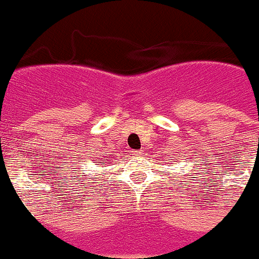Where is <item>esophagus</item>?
I'll return each mask as SVG.
<instances>
[{
	"label": "esophagus",
	"instance_id": "esophagus-1",
	"mask_svg": "<svg viewBox=\"0 0 259 259\" xmlns=\"http://www.w3.org/2000/svg\"><path fill=\"white\" fill-rule=\"evenodd\" d=\"M134 155H135V156H141V152H140V151H135Z\"/></svg>",
	"mask_w": 259,
	"mask_h": 259
}]
</instances>
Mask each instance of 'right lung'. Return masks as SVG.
<instances>
[{
	"label": "right lung",
	"mask_w": 259,
	"mask_h": 259,
	"mask_svg": "<svg viewBox=\"0 0 259 259\" xmlns=\"http://www.w3.org/2000/svg\"><path fill=\"white\" fill-rule=\"evenodd\" d=\"M103 156H104V155H103ZM103 160H104V161H105V160H108V157L104 156V159H103Z\"/></svg>",
	"instance_id": "obj_1"
}]
</instances>
